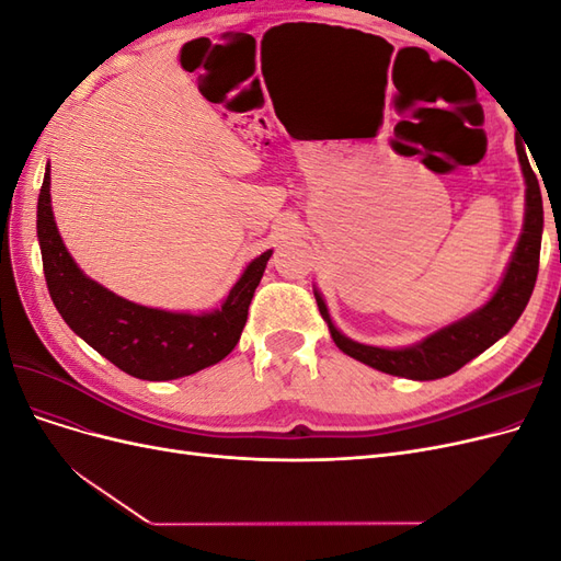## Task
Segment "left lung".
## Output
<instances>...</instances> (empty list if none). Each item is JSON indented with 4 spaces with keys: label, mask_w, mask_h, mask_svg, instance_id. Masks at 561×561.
I'll list each match as a JSON object with an SVG mask.
<instances>
[{
    "label": "left lung",
    "mask_w": 561,
    "mask_h": 561,
    "mask_svg": "<svg viewBox=\"0 0 561 561\" xmlns=\"http://www.w3.org/2000/svg\"><path fill=\"white\" fill-rule=\"evenodd\" d=\"M515 145L526 184L524 225L519 241L513 250V257L507 262L505 274L494 295H491L480 309H474L468 316L449 322V325L435 330L428 336H423L416 344L383 348L353 342L351 336L339 330L332 322L325 299L318 293V287H313L320 316L328 322L334 344L346 355L379 371H386V375L412 381H433L454 375L456 369H461L466 363L478 358L482 351H486L491 344H496L501 336L513 330L534 293L542 239V198L538 178L529 163V157H526L522 140H515Z\"/></svg>",
    "instance_id": "obj_1"
}]
</instances>
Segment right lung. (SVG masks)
Returning a JSON list of instances; mask_svg holds the SVG:
<instances>
[{"label": "right lung", "mask_w": 561, "mask_h": 561, "mask_svg": "<svg viewBox=\"0 0 561 561\" xmlns=\"http://www.w3.org/2000/svg\"><path fill=\"white\" fill-rule=\"evenodd\" d=\"M37 239L48 295L62 320L103 358L147 381L190 377L227 358L239 344L248 307L274 252H262L243 268L219 309L190 313L128 301L83 274L67 252L50 208V165L37 201Z\"/></svg>", "instance_id": "add662e5"}]
</instances>
